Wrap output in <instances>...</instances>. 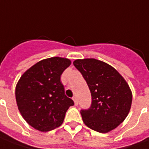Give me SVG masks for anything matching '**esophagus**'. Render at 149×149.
Here are the masks:
<instances>
[{
	"instance_id": "34e87169",
	"label": "esophagus",
	"mask_w": 149,
	"mask_h": 149,
	"mask_svg": "<svg viewBox=\"0 0 149 149\" xmlns=\"http://www.w3.org/2000/svg\"><path fill=\"white\" fill-rule=\"evenodd\" d=\"M72 100H73V101H74V104H75V106H77L78 105V100H77V97H73L72 98Z\"/></svg>"
}]
</instances>
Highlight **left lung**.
Masks as SVG:
<instances>
[{
    "label": "left lung",
    "instance_id": "8db88e82",
    "mask_svg": "<svg viewBox=\"0 0 149 149\" xmlns=\"http://www.w3.org/2000/svg\"><path fill=\"white\" fill-rule=\"evenodd\" d=\"M73 65L91 93V106L80 111L83 123L101 133L116 129L131 109L132 95L126 81L112 66L95 59L76 60Z\"/></svg>",
    "mask_w": 149,
    "mask_h": 149
}]
</instances>
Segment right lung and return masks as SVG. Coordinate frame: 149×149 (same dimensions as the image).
I'll return each instance as SVG.
<instances>
[{
	"instance_id": "add662e5",
	"label": "right lung",
	"mask_w": 149,
	"mask_h": 149,
	"mask_svg": "<svg viewBox=\"0 0 149 149\" xmlns=\"http://www.w3.org/2000/svg\"><path fill=\"white\" fill-rule=\"evenodd\" d=\"M70 64L66 58L45 59L31 66L18 81L15 89L18 109L35 129L48 132L59 127L69 107L74 105L60 82L63 72Z\"/></svg>"
}]
</instances>
